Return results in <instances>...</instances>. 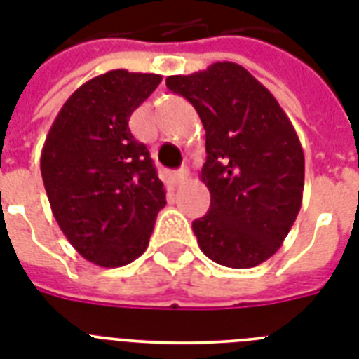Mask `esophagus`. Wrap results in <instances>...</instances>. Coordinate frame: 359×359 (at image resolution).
I'll list each match as a JSON object with an SVG mask.
<instances>
[{"instance_id":"esophagus-1","label":"esophagus","mask_w":359,"mask_h":359,"mask_svg":"<svg viewBox=\"0 0 359 359\" xmlns=\"http://www.w3.org/2000/svg\"><path fill=\"white\" fill-rule=\"evenodd\" d=\"M188 179V169H179V171H175L173 175V180H175V184H182L184 180Z\"/></svg>"}]
</instances>
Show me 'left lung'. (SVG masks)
I'll return each mask as SVG.
<instances>
[{
  "mask_svg": "<svg viewBox=\"0 0 359 359\" xmlns=\"http://www.w3.org/2000/svg\"><path fill=\"white\" fill-rule=\"evenodd\" d=\"M165 86L196 108L207 132L201 180L210 208L191 224L197 244L222 266L261 264L283 244L302 207L306 162L294 126L242 65L219 61L168 76Z\"/></svg>",
  "mask_w": 359,
  "mask_h": 359,
  "instance_id": "left-lung-1",
  "label": "left lung"
}]
</instances>
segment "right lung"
<instances>
[{"label": "right lung", "mask_w": 359, "mask_h": 359, "mask_svg": "<svg viewBox=\"0 0 359 359\" xmlns=\"http://www.w3.org/2000/svg\"><path fill=\"white\" fill-rule=\"evenodd\" d=\"M160 74L109 70L80 86L59 109L41 154L53 218L74 250L102 268L130 264L147 250L165 188L130 115Z\"/></svg>", "instance_id": "add662e5"}]
</instances>
